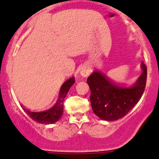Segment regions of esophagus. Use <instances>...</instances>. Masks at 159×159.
Here are the masks:
<instances>
[{
	"instance_id": "1",
	"label": "esophagus",
	"mask_w": 159,
	"mask_h": 159,
	"mask_svg": "<svg viewBox=\"0 0 159 159\" xmlns=\"http://www.w3.org/2000/svg\"><path fill=\"white\" fill-rule=\"evenodd\" d=\"M89 73H90V70L87 66L83 65L82 67H80V74L83 77H87L88 75H89Z\"/></svg>"
}]
</instances>
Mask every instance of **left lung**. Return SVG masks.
Listing matches in <instances>:
<instances>
[{"instance_id": "8db88e82", "label": "left lung", "mask_w": 159, "mask_h": 159, "mask_svg": "<svg viewBox=\"0 0 159 159\" xmlns=\"http://www.w3.org/2000/svg\"><path fill=\"white\" fill-rule=\"evenodd\" d=\"M141 67L143 73L132 86L115 84L99 71H94L88 77L87 82L91 90V104L98 117L107 121L117 120L137 104L147 83V67L143 62Z\"/></svg>"}]
</instances>
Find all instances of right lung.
<instances>
[{
    "label": "right lung",
    "instance_id": "1",
    "mask_svg": "<svg viewBox=\"0 0 159 159\" xmlns=\"http://www.w3.org/2000/svg\"><path fill=\"white\" fill-rule=\"evenodd\" d=\"M75 83V78L71 77L63 84L60 90L57 101L51 108L43 111H31L26 108L23 107L25 113L29 115V117L37 123L43 124L54 123L60 120L64 113V101L70 88Z\"/></svg>",
    "mask_w": 159,
    "mask_h": 159
}]
</instances>
